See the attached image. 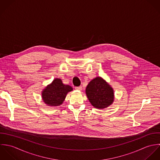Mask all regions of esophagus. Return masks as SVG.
<instances>
[{"mask_svg":"<svg viewBox=\"0 0 160 160\" xmlns=\"http://www.w3.org/2000/svg\"><path fill=\"white\" fill-rule=\"evenodd\" d=\"M75 90H78V91H81L82 90V87L80 86V87H75Z\"/></svg>","mask_w":160,"mask_h":160,"instance_id":"34e87169","label":"esophagus"}]
</instances>
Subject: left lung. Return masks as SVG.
<instances>
[{
    "label": "left lung",
    "mask_w": 160,
    "mask_h": 160,
    "mask_svg": "<svg viewBox=\"0 0 160 160\" xmlns=\"http://www.w3.org/2000/svg\"><path fill=\"white\" fill-rule=\"evenodd\" d=\"M85 93L91 104L96 109H106L114 101L113 88L101 77H96L89 82Z\"/></svg>",
    "instance_id": "1"
}]
</instances>
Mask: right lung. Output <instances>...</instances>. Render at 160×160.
Returning a JSON list of instances; mask_svg holds the SVG:
<instances>
[{"mask_svg":"<svg viewBox=\"0 0 160 160\" xmlns=\"http://www.w3.org/2000/svg\"><path fill=\"white\" fill-rule=\"evenodd\" d=\"M72 90V87L65 85L61 78H56L43 89L41 97L47 106H58L63 103L67 93Z\"/></svg>","mask_w":160,"mask_h":160,"instance_id":"add662e5","label":"right lung"}]
</instances>
